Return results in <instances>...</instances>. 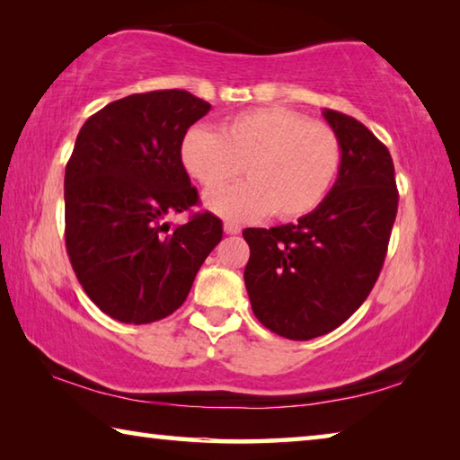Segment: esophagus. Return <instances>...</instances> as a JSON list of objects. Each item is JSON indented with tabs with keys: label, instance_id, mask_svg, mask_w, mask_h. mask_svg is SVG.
Returning <instances> with one entry per match:
<instances>
[{
	"label": "esophagus",
	"instance_id": "1",
	"mask_svg": "<svg viewBox=\"0 0 460 460\" xmlns=\"http://www.w3.org/2000/svg\"><path fill=\"white\" fill-rule=\"evenodd\" d=\"M223 229H225V233H227V235H237V233H241L239 225H237V223H231V221L225 223Z\"/></svg>",
	"mask_w": 460,
	"mask_h": 460
}]
</instances>
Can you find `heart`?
I'll return each mask as SVG.
<instances>
[{"mask_svg":"<svg viewBox=\"0 0 460 460\" xmlns=\"http://www.w3.org/2000/svg\"><path fill=\"white\" fill-rule=\"evenodd\" d=\"M182 164L205 190L241 174L247 182L208 194L207 205L225 219L271 215L296 219L321 205L341 170V139L331 126L284 107L252 109L221 131L192 126L181 146Z\"/></svg>","mask_w":460,"mask_h":460,"instance_id":"obj_1","label":"heart"}]
</instances>
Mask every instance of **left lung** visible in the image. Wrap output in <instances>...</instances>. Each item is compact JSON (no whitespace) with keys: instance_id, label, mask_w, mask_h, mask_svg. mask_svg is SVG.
Here are the masks:
<instances>
[{"instance_id":"8db88e82","label":"left lung","mask_w":460,"mask_h":460,"mask_svg":"<svg viewBox=\"0 0 460 460\" xmlns=\"http://www.w3.org/2000/svg\"><path fill=\"white\" fill-rule=\"evenodd\" d=\"M342 160L331 192L298 223L245 229V288L258 321L308 341L337 329L367 298L384 266L398 213L387 147L345 113L324 109Z\"/></svg>"}]
</instances>
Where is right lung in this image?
Masks as SVG:
<instances>
[{
	"instance_id": "right-lung-1",
	"label": "right lung",
	"mask_w": 460,
	"mask_h": 460,
	"mask_svg": "<svg viewBox=\"0 0 460 460\" xmlns=\"http://www.w3.org/2000/svg\"><path fill=\"white\" fill-rule=\"evenodd\" d=\"M211 111L182 89L136 93L84 121L65 172L66 253L83 290L115 321L172 314L223 239L213 213L170 227L199 192L186 174V129Z\"/></svg>"
}]
</instances>
